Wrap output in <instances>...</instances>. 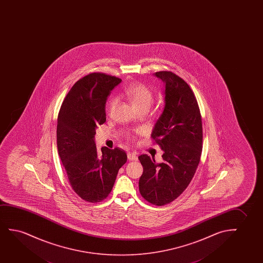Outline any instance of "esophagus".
Returning a JSON list of instances; mask_svg holds the SVG:
<instances>
[{"label":"esophagus","instance_id":"esophagus-1","mask_svg":"<svg viewBox=\"0 0 263 263\" xmlns=\"http://www.w3.org/2000/svg\"><path fill=\"white\" fill-rule=\"evenodd\" d=\"M127 159H128L129 161H137V155H135L134 153H127Z\"/></svg>","mask_w":263,"mask_h":263}]
</instances>
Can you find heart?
<instances>
[{
    "mask_svg": "<svg viewBox=\"0 0 263 263\" xmlns=\"http://www.w3.org/2000/svg\"><path fill=\"white\" fill-rule=\"evenodd\" d=\"M123 96L126 97L133 108L137 109L149 108L153 103V93L148 87L140 83H131L123 90ZM117 104V100L112 98L108 103V112L111 114Z\"/></svg>",
    "mask_w": 263,
    "mask_h": 263,
    "instance_id": "1",
    "label": "heart"
}]
</instances>
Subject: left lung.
<instances>
[{"mask_svg": "<svg viewBox=\"0 0 263 263\" xmlns=\"http://www.w3.org/2000/svg\"><path fill=\"white\" fill-rule=\"evenodd\" d=\"M155 76L164 83L165 96L151 137L163 151V161L157 163L147 155L138 157L144 168L139 191L146 201L163 205L191 183L200 161L203 132L198 101L189 84L173 72Z\"/></svg>", "mask_w": 263, "mask_h": 263, "instance_id": "left-lung-1", "label": "left lung"}]
</instances>
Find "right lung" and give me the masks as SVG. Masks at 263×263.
I'll list each match as a JSON object with an SVG mask.
<instances>
[{"instance_id":"obj_1","label":"right lung","mask_w":263,"mask_h":263,"mask_svg":"<svg viewBox=\"0 0 263 263\" xmlns=\"http://www.w3.org/2000/svg\"><path fill=\"white\" fill-rule=\"evenodd\" d=\"M120 83L121 79L102 72L84 76L69 90L58 114V155L71 187L85 201L107 198L127 160L118 147H102L99 155L94 141L98 126L106 121V101Z\"/></svg>"}]
</instances>
